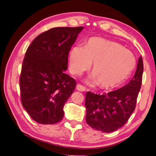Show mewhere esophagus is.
Wrapping results in <instances>:
<instances>
[{"label": "esophagus", "instance_id": "34e87169", "mask_svg": "<svg viewBox=\"0 0 156 156\" xmlns=\"http://www.w3.org/2000/svg\"><path fill=\"white\" fill-rule=\"evenodd\" d=\"M76 89L79 91H85V89H86L84 87H83V85H81V84H78L77 85H76Z\"/></svg>", "mask_w": 156, "mask_h": 156}]
</instances>
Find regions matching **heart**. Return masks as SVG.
Returning a JSON list of instances; mask_svg holds the SVG:
<instances>
[{
	"instance_id": "obj_1",
	"label": "heart",
	"mask_w": 156,
	"mask_h": 156,
	"mask_svg": "<svg viewBox=\"0 0 156 156\" xmlns=\"http://www.w3.org/2000/svg\"><path fill=\"white\" fill-rule=\"evenodd\" d=\"M94 72L87 78L89 84L100 83L104 88L120 84L130 75L136 65L133 54L116 42L100 37L89 38L85 47H73L69 55L70 72L80 75L91 67Z\"/></svg>"
}]
</instances>
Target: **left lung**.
I'll return each mask as SVG.
<instances>
[{
	"instance_id": "obj_1",
	"label": "left lung",
	"mask_w": 156,
	"mask_h": 156,
	"mask_svg": "<svg viewBox=\"0 0 156 156\" xmlns=\"http://www.w3.org/2000/svg\"><path fill=\"white\" fill-rule=\"evenodd\" d=\"M143 61L140 56L134 76L125 86L104 95L87 92V123L96 130L110 133L125 125L135 110L141 88Z\"/></svg>"
}]
</instances>
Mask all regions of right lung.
<instances>
[{
	"label": "right lung",
	"instance_id": "right-lung-1",
	"mask_svg": "<svg viewBox=\"0 0 156 156\" xmlns=\"http://www.w3.org/2000/svg\"><path fill=\"white\" fill-rule=\"evenodd\" d=\"M83 28L50 29L27 48L20 77L21 102L37 122L51 125L64 116L63 107L76 85L65 73L68 54Z\"/></svg>",
	"mask_w": 156,
	"mask_h": 156
}]
</instances>
